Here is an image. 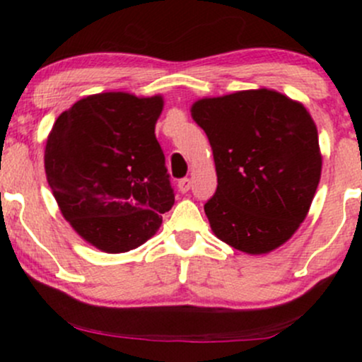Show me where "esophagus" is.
<instances>
[{"label":"esophagus","mask_w":362,"mask_h":362,"mask_svg":"<svg viewBox=\"0 0 362 362\" xmlns=\"http://www.w3.org/2000/svg\"><path fill=\"white\" fill-rule=\"evenodd\" d=\"M178 190H180L182 194H185V192H189L190 190V178H182L180 182H178Z\"/></svg>","instance_id":"1"}]
</instances>
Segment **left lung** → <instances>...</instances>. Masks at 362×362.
<instances>
[{
	"mask_svg": "<svg viewBox=\"0 0 362 362\" xmlns=\"http://www.w3.org/2000/svg\"><path fill=\"white\" fill-rule=\"evenodd\" d=\"M190 114L214 156L218 189L204 206L213 233L250 255L279 248L305 221L322 175L310 112L259 88L201 98Z\"/></svg>",
	"mask_w": 362,
	"mask_h": 362,
	"instance_id": "1",
	"label": "left lung"
}]
</instances>
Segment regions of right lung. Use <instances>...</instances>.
I'll use <instances>...</instances> for the list:
<instances>
[{"instance_id": "1", "label": "right lung", "mask_w": 362, "mask_h": 362, "mask_svg": "<svg viewBox=\"0 0 362 362\" xmlns=\"http://www.w3.org/2000/svg\"><path fill=\"white\" fill-rule=\"evenodd\" d=\"M163 97L88 95L56 119L44 167L61 214L98 250L129 252L175 202L155 126Z\"/></svg>"}]
</instances>
